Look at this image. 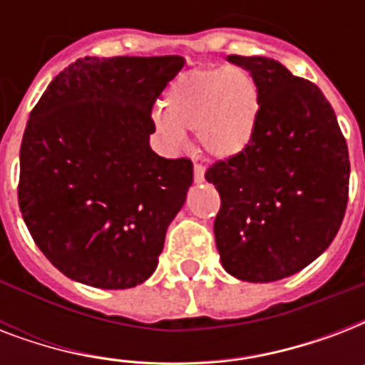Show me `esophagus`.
Wrapping results in <instances>:
<instances>
[{"label":"esophagus","instance_id":"esophagus-1","mask_svg":"<svg viewBox=\"0 0 365 365\" xmlns=\"http://www.w3.org/2000/svg\"><path fill=\"white\" fill-rule=\"evenodd\" d=\"M193 178H195V182H202V180H205V166L199 165V163H195Z\"/></svg>","mask_w":365,"mask_h":365}]
</instances>
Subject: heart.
Wrapping results in <instances>:
<instances>
[{
  "mask_svg": "<svg viewBox=\"0 0 365 365\" xmlns=\"http://www.w3.org/2000/svg\"><path fill=\"white\" fill-rule=\"evenodd\" d=\"M261 110L259 85L242 68H202L182 73L163 98L155 126L170 148L197 132L200 148L216 159H231L248 148Z\"/></svg>",
  "mask_w": 365,
  "mask_h": 365,
  "instance_id": "b5f03b06",
  "label": "heart"
}]
</instances>
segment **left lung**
<instances>
[{"label":"left lung","mask_w":365,"mask_h":365,"mask_svg":"<svg viewBox=\"0 0 365 365\" xmlns=\"http://www.w3.org/2000/svg\"><path fill=\"white\" fill-rule=\"evenodd\" d=\"M227 60L255 77L261 110L248 148L205 174L222 199L216 246L229 274L274 282L305 269L335 239L349 202V149L314 83L265 56Z\"/></svg>","instance_id":"1"}]
</instances>
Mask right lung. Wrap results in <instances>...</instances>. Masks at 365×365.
I'll return each mask as SVG.
<instances>
[{
    "label": "right lung",
    "instance_id": "obj_1",
    "mask_svg": "<svg viewBox=\"0 0 365 365\" xmlns=\"http://www.w3.org/2000/svg\"><path fill=\"white\" fill-rule=\"evenodd\" d=\"M182 68V56L77 58L31 110L19 206L37 248L71 280L125 289L157 269L193 183L191 160L149 148L153 104Z\"/></svg>",
    "mask_w": 365,
    "mask_h": 365
}]
</instances>
